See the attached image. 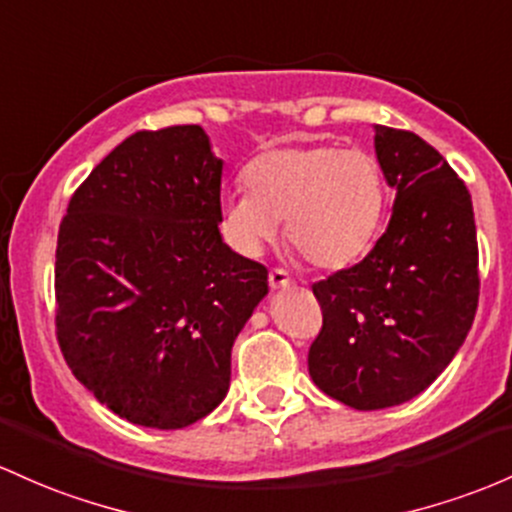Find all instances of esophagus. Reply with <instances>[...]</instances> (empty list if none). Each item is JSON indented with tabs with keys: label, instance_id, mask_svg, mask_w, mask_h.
Returning <instances> with one entry per match:
<instances>
[{
	"label": "esophagus",
	"instance_id": "34e87169",
	"mask_svg": "<svg viewBox=\"0 0 512 512\" xmlns=\"http://www.w3.org/2000/svg\"><path fill=\"white\" fill-rule=\"evenodd\" d=\"M269 286H272L274 291L291 289V286H294V279H291L284 269H272V272H269Z\"/></svg>",
	"mask_w": 512,
	"mask_h": 512
}]
</instances>
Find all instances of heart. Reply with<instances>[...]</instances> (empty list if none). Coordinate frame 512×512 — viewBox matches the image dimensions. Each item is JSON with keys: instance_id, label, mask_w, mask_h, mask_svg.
<instances>
[{"instance_id": "heart-1", "label": "heart", "mask_w": 512, "mask_h": 512, "mask_svg": "<svg viewBox=\"0 0 512 512\" xmlns=\"http://www.w3.org/2000/svg\"><path fill=\"white\" fill-rule=\"evenodd\" d=\"M247 192L223 201L228 240L260 255L286 221V240L316 269L357 262L379 233L386 184L364 148L294 145L257 155L245 170Z\"/></svg>"}]
</instances>
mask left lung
<instances>
[{
    "instance_id": "1",
    "label": "left lung",
    "mask_w": 512,
    "mask_h": 512,
    "mask_svg": "<svg viewBox=\"0 0 512 512\" xmlns=\"http://www.w3.org/2000/svg\"><path fill=\"white\" fill-rule=\"evenodd\" d=\"M374 150L396 192L389 226L359 265L313 284L323 330L308 350L313 384L357 411L428 389L464 345L479 303L462 179L415 133L374 126Z\"/></svg>"
}]
</instances>
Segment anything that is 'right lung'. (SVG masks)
<instances>
[{"mask_svg": "<svg viewBox=\"0 0 512 512\" xmlns=\"http://www.w3.org/2000/svg\"><path fill=\"white\" fill-rule=\"evenodd\" d=\"M223 160L201 126L138 131L84 179L55 250L58 340L128 423L179 430L226 398L267 269L223 243Z\"/></svg>", "mask_w": 512, "mask_h": 512, "instance_id": "add662e5", "label": "right lung"}]
</instances>
